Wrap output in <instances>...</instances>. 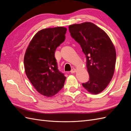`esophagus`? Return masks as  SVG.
Here are the masks:
<instances>
[{
    "instance_id": "34e87169",
    "label": "esophagus",
    "mask_w": 131,
    "mask_h": 131,
    "mask_svg": "<svg viewBox=\"0 0 131 131\" xmlns=\"http://www.w3.org/2000/svg\"><path fill=\"white\" fill-rule=\"evenodd\" d=\"M76 71H77V70L75 69V68H73L72 70H71L70 73H74L76 72Z\"/></svg>"
}]
</instances>
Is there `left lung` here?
Here are the masks:
<instances>
[{
    "label": "left lung",
    "mask_w": 131,
    "mask_h": 131,
    "mask_svg": "<svg viewBox=\"0 0 131 131\" xmlns=\"http://www.w3.org/2000/svg\"><path fill=\"white\" fill-rule=\"evenodd\" d=\"M69 30L86 57L90 78L83 87L92 94L102 92L112 80L115 67L116 55L112 41L103 30L91 22L70 25Z\"/></svg>",
    "instance_id": "left-lung-1"
}]
</instances>
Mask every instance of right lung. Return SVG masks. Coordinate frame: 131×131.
Wrapping results in <instances>:
<instances>
[{"instance_id": "obj_1", "label": "right lung", "mask_w": 131, "mask_h": 131, "mask_svg": "<svg viewBox=\"0 0 131 131\" xmlns=\"http://www.w3.org/2000/svg\"><path fill=\"white\" fill-rule=\"evenodd\" d=\"M66 31V28L62 27L39 31L25 54L27 78L38 92L46 97L57 94L64 84L66 77L58 69L54 52L64 41Z\"/></svg>"}]
</instances>
